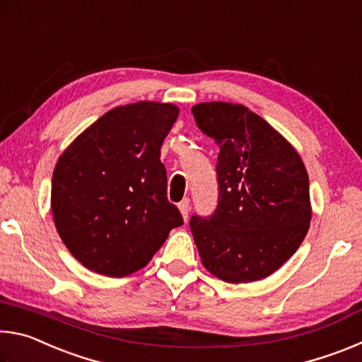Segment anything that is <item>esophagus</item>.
<instances>
[{
    "mask_svg": "<svg viewBox=\"0 0 362 362\" xmlns=\"http://www.w3.org/2000/svg\"><path fill=\"white\" fill-rule=\"evenodd\" d=\"M179 209H180V212H182V217H183V220H188V214H189V199L188 198H185V199H182L180 203H179Z\"/></svg>",
    "mask_w": 362,
    "mask_h": 362,
    "instance_id": "esophagus-1",
    "label": "esophagus"
}]
</instances>
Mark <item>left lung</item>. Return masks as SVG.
Instances as JSON below:
<instances>
[{
  "label": "left lung",
  "instance_id": "8db88e82",
  "mask_svg": "<svg viewBox=\"0 0 362 362\" xmlns=\"http://www.w3.org/2000/svg\"><path fill=\"white\" fill-rule=\"evenodd\" d=\"M192 113L220 148L217 209L209 217L189 218L201 262L226 283L267 278L296 254L310 228V185L302 158L240 103H198Z\"/></svg>",
  "mask_w": 362,
  "mask_h": 362
}]
</instances>
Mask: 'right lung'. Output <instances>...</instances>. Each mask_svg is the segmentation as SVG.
Masks as SVG:
<instances>
[{
    "label": "right lung",
    "mask_w": 362,
    "mask_h": 362,
    "mask_svg": "<svg viewBox=\"0 0 362 362\" xmlns=\"http://www.w3.org/2000/svg\"><path fill=\"white\" fill-rule=\"evenodd\" d=\"M179 116L173 103L110 110L73 140L52 174L54 223L86 268L110 278L139 272L183 225L168 201L161 145Z\"/></svg>",
    "instance_id": "1"
}]
</instances>
